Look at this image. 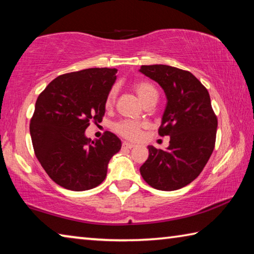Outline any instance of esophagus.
Returning <instances> with one entry per match:
<instances>
[{
  "instance_id": "obj_1",
  "label": "esophagus",
  "mask_w": 254,
  "mask_h": 254,
  "mask_svg": "<svg viewBox=\"0 0 254 254\" xmlns=\"http://www.w3.org/2000/svg\"><path fill=\"white\" fill-rule=\"evenodd\" d=\"M123 149H130V148H132L134 147V145H132L131 143H127V142H124L123 143Z\"/></svg>"
}]
</instances>
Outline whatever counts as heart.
Returning <instances> with one entry per match:
<instances>
[{"label": "heart", "mask_w": 254, "mask_h": 254, "mask_svg": "<svg viewBox=\"0 0 254 254\" xmlns=\"http://www.w3.org/2000/svg\"><path fill=\"white\" fill-rule=\"evenodd\" d=\"M135 92L138 95L140 101H142L145 106L151 102H156L157 100V90L151 82L148 81H137L132 85ZM116 98V90L111 89L110 92L108 93L106 99V105L109 107L115 101ZM115 131L119 134L122 137L129 140H137L142 135L143 124L131 122V120H122L115 124L114 126Z\"/></svg>", "instance_id": "b5f03b06"}]
</instances>
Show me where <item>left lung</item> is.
I'll return each instance as SVG.
<instances>
[{"label": "left lung", "instance_id": "obj_1", "mask_svg": "<svg viewBox=\"0 0 254 254\" xmlns=\"http://www.w3.org/2000/svg\"><path fill=\"white\" fill-rule=\"evenodd\" d=\"M139 72L164 90L168 101L159 134L170 136L165 151L149 145L148 159L140 166V174L155 189L184 188L201 173L215 147L217 117L209 93L188 70L142 65Z\"/></svg>", "mask_w": 254, "mask_h": 254}]
</instances>
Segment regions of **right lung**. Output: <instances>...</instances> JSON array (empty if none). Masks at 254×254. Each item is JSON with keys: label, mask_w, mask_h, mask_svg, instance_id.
<instances>
[{"label": "right lung", "mask_w": 254, "mask_h": 254, "mask_svg": "<svg viewBox=\"0 0 254 254\" xmlns=\"http://www.w3.org/2000/svg\"><path fill=\"white\" fill-rule=\"evenodd\" d=\"M116 68H86L57 76L39 94L30 120L33 151L46 173L65 189L95 188L108 163L122 148L110 131L100 139L85 136L90 122L101 123Z\"/></svg>", "instance_id": "add662e5"}]
</instances>
